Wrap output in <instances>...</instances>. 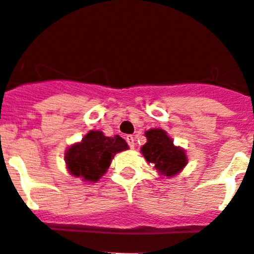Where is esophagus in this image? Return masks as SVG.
I'll use <instances>...</instances> for the list:
<instances>
[{"instance_id":"1","label":"esophagus","mask_w":254,"mask_h":254,"mask_svg":"<svg viewBox=\"0 0 254 254\" xmlns=\"http://www.w3.org/2000/svg\"><path fill=\"white\" fill-rule=\"evenodd\" d=\"M126 140H127L128 145H129L130 149H133V148H134V138H133L132 135H127Z\"/></svg>"}]
</instances>
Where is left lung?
Listing matches in <instances>:
<instances>
[{
	"label": "left lung",
	"instance_id": "obj_1",
	"mask_svg": "<svg viewBox=\"0 0 254 254\" xmlns=\"http://www.w3.org/2000/svg\"><path fill=\"white\" fill-rule=\"evenodd\" d=\"M147 143L140 148L148 163L164 177H174L187 165L188 158L183 148L177 147L164 129L154 128L145 132Z\"/></svg>",
	"mask_w": 254,
	"mask_h": 254
}]
</instances>
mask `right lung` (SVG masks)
I'll return each mask as SVG.
<instances>
[{"instance_id":"obj_1","label":"right lung","mask_w":254,"mask_h":254,"mask_svg":"<svg viewBox=\"0 0 254 254\" xmlns=\"http://www.w3.org/2000/svg\"><path fill=\"white\" fill-rule=\"evenodd\" d=\"M126 149L128 144L120 135L106 137L101 130H90L81 142L69 147L65 163L72 177L82 178L84 182H97L107 172L115 154Z\"/></svg>"}]
</instances>
